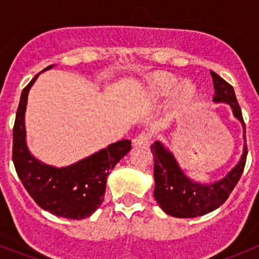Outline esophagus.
Instances as JSON below:
<instances>
[{
  "label": "esophagus",
  "mask_w": 259,
  "mask_h": 259,
  "mask_svg": "<svg viewBox=\"0 0 259 259\" xmlns=\"http://www.w3.org/2000/svg\"><path fill=\"white\" fill-rule=\"evenodd\" d=\"M132 145L134 146H148L149 145V135L148 134H140L132 140Z\"/></svg>",
  "instance_id": "34e87169"
}]
</instances>
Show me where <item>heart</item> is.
<instances>
[{"mask_svg":"<svg viewBox=\"0 0 259 259\" xmlns=\"http://www.w3.org/2000/svg\"><path fill=\"white\" fill-rule=\"evenodd\" d=\"M175 85L176 79L170 75L155 74L148 79V88L153 97L157 100H164L171 95V106L174 109H183L193 100L194 88L189 83H183L172 93Z\"/></svg>","mask_w":259,"mask_h":259,"instance_id":"heart-1","label":"heart"}]
</instances>
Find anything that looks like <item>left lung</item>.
<instances>
[{"label":"left lung","instance_id":"8db88e82","mask_svg":"<svg viewBox=\"0 0 259 259\" xmlns=\"http://www.w3.org/2000/svg\"><path fill=\"white\" fill-rule=\"evenodd\" d=\"M214 83V102H223L232 109L233 116L244 128V149L240 161L227 175L214 183H197L185 175L175 155L161 141H155L150 149L154 155V198L167 215L175 218H197L218 209L230 197L231 192L241 178L246 162L245 124L241 109L232 85L210 71Z\"/></svg>","mask_w":259,"mask_h":259}]
</instances>
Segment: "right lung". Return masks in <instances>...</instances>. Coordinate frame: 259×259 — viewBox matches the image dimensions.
<instances>
[{
  "mask_svg": "<svg viewBox=\"0 0 259 259\" xmlns=\"http://www.w3.org/2000/svg\"><path fill=\"white\" fill-rule=\"evenodd\" d=\"M54 65L48 66L44 71ZM42 72V71H41ZM38 72L23 89L13 130V162L20 182L41 209L67 219L91 217L104 202L106 178L130 150L131 141L110 144L105 149L66 167L41 162L29 152L26 140L27 100Z\"/></svg>",
  "mask_w": 259,
  "mask_h": 259,
  "instance_id": "obj_1",
  "label": "right lung"
}]
</instances>
